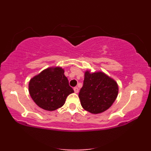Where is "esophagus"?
Instances as JSON below:
<instances>
[{"label": "esophagus", "mask_w": 151, "mask_h": 151, "mask_svg": "<svg viewBox=\"0 0 151 151\" xmlns=\"http://www.w3.org/2000/svg\"><path fill=\"white\" fill-rule=\"evenodd\" d=\"M73 90H74V92H75L76 93H78L79 88H78V87H74V88H73Z\"/></svg>", "instance_id": "obj_1"}]
</instances>
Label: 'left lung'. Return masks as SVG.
<instances>
[{"label":"left lung","mask_w":151,"mask_h":151,"mask_svg":"<svg viewBox=\"0 0 151 151\" xmlns=\"http://www.w3.org/2000/svg\"><path fill=\"white\" fill-rule=\"evenodd\" d=\"M119 87L117 82L103 71L84 73V80L79 93L83 109L92 114L107 110L117 99Z\"/></svg>","instance_id":"obj_1"}]
</instances>
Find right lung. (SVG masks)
<instances>
[{
  "label": "right lung",
  "instance_id": "right-lung-1",
  "mask_svg": "<svg viewBox=\"0 0 151 151\" xmlns=\"http://www.w3.org/2000/svg\"><path fill=\"white\" fill-rule=\"evenodd\" d=\"M64 72L61 67H50L29 80V94L40 108L49 111L56 110L64 105L69 94L74 92Z\"/></svg>",
  "mask_w": 151,
  "mask_h": 151
}]
</instances>
